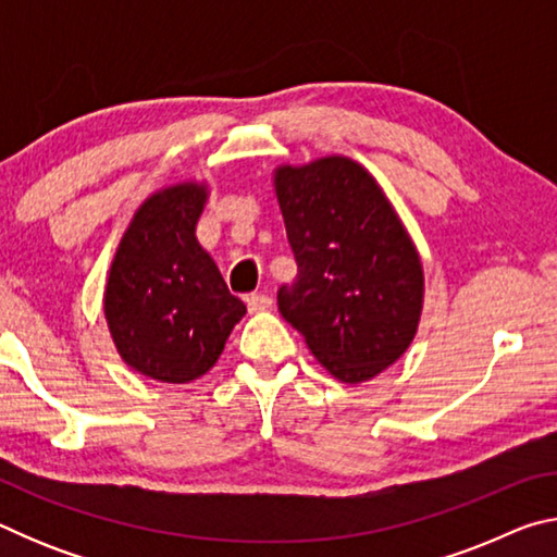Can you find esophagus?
<instances>
[{
	"mask_svg": "<svg viewBox=\"0 0 557 557\" xmlns=\"http://www.w3.org/2000/svg\"><path fill=\"white\" fill-rule=\"evenodd\" d=\"M245 305H248L250 312H265V309L272 307V299L268 295H248Z\"/></svg>",
	"mask_w": 557,
	"mask_h": 557,
	"instance_id": "34e87169",
	"label": "esophagus"
}]
</instances>
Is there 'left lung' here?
<instances>
[{
  "label": "left lung",
  "mask_w": 557,
  "mask_h": 557,
  "mask_svg": "<svg viewBox=\"0 0 557 557\" xmlns=\"http://www.w3.org/2000/svg\"><path fill=\"white\" fill-rule=\"evenodd\" d=\"M275 194L297 260V280L277 292L280 314L334 379L371 381L418 332L425 280L408 231L346 157L280 166Z\"/></svg>",
  "instance_id": "obj_1"
}]
</instances>
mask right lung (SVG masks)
Here are the masks:
<instances>
[{"mask_svg": "<svg viewBox=\"0 0 557 557\" xmlns=\"http://www.w3.org/2000/svg\"><path fill=\"white\" fill-rule=\"evenodd\" d=\"M203 184H176L139 206L106 285V319L122 361L162 383L213 369L245 314L196 240Z\"/></svg>", "mask_w": 557, "mask_h": 557, "instance_id": "obj_1", "label": "right lung"}]
</instances>
